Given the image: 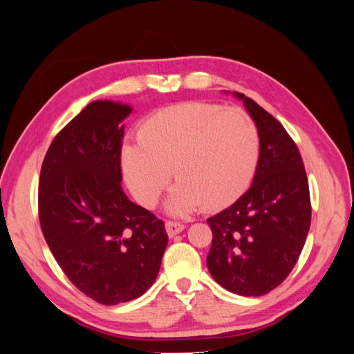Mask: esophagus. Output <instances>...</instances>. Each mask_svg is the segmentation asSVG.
I'll list each match as a JSON object with an SVG mask.
<instances>
[{"mask_svg":"<svg viewBox=\"0 0 354 354\" xmlns=\"http://www.w3.org/2000/svg\"><path fill=\"white\" fill-rule=\"evenodd\" d=\"M165 229H167L168 236L173 238V236H176V234H178V233H181V232L185 230V224H181L178 221H167L165 223Z\"/></svg>","mask_w":354,"mask_h":354,"instance_id":"obj_1","label":"esophagus"}]
</instances>
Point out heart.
Segmentation results:
<instances>
[{"instance_id":"1","label":"heart","mask_w":354,"mask_h":354,"mask_svg":"<svg viewBox=\"0 0 354 354\" xmlns=\"http://www.w3.org/2000/svg\"><path fill=\"white\" fill-rule=\"evenodd\" d=\"M260 155L252 118L236 106L185 102L149 115L138 140L121 147L128 189L143 207L158 202L171 174L178 180L167 209L185 216L227 207L248 187Z\"/></svg>"}]
</instances>
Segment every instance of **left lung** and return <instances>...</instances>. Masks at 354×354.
I'll list each match as a JSON object with an SVG mask.
<instances>
[{"instance_id": "obj_1", "label": "left lung", "mask_w": 354, "mask_h": 354, "mask_svg": "<svg viewBox=\"0 0 354 354\" xmlns=\"http://www.w3.org/2000/svg\"><path fill=\"white\" fill-rule=\"evenodd\" d=\"M260 136L251 187L207 220L212 243L207 266L214 281L233 294L260 297L291 273L310 229L308 181L301 155L282 124L242 93Z\"/></svg>"}]
</instances>
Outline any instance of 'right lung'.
Masks as SVG:
<instances>
[{
	"label": "right lung",
	"mask_w": 354,
	"mask_h": 354,
	"mask_svg": "<svg viewBox=\"0 0 354 354\" xmlns=\"http://www.w3.org/2000/svg\"><path fill=\"white\" fill-rule=\"evenodd\" d=\"M128 104L95 100L51 142L41 167L38 214L50 251L82 294L131 301L155 282L168 243L162 220L127 198L121 181Z\"/></svg>",
	"instance_id": "obj_1"
}]
</instances>
